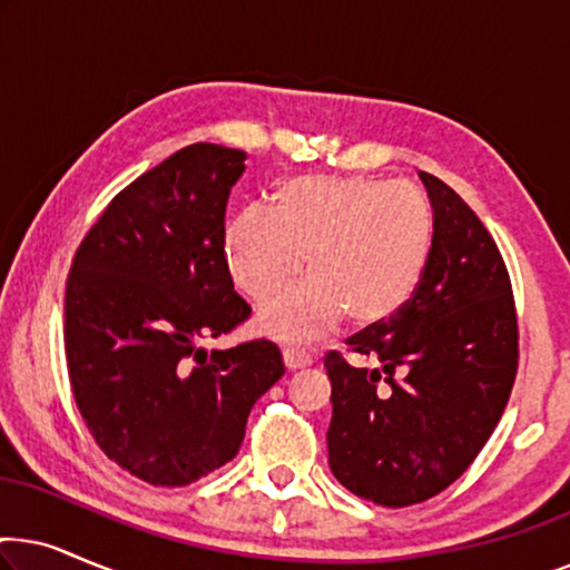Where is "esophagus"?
<instances>
[{"mask_svg": "<svg viewBox=\"0 0 570 570\" xmlns=\"http://www.w3.org/2000/svg\"><path fill=\"white\" fill-rule=\"evenodd\" d=\"M283 361L287 371H298L314 363V355L306 353V350H283Z\"/></svg>", "mask_w": 570, "mask_h": 570, "instance_id": "obj_1", "label": "esophagus"}]
</instances>
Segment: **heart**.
Instances as JSON below:
<instances>
[{"label": "heart", "instance_id": "obj_1", "mask_svg": "<svg viewBox=\"0 0 570 570\" xmlns=\"http://www.w3.org/2000/svg\"><path fill=\"white\" fill-rule=\"evenodd\" d=\"M431 207L415 186L371 176H298L272 194V213L246 207L225 230L233 283L267 301L301 277L298 291L262 308L269 337L303 342L342 316L379 326L407 306L431 254Z\"/></svg>", "mask_w": 570, "mask_h": 570}]
</instances>
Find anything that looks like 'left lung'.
I'll return each mask as SVG.
<instances>
[{
  "mask_svg": "<svg viewBox=\"0 0 570 570\" xmlns=\"http://www.w3.org/2000/svg\"><path fill=\"white\" fill-rule=\"evenodd\" d=\"M433 240L415 295L386 324L324 355L332 381L330 466L350 493L389 509L462 478L493 435L519 368L511 277L480 217L423 174Z\"/></svg>",
  "mask_w": 570,
  "mask_h": 570,
  "instance_id": "obj_1",
  "label": "left lung"
}]
</instances>
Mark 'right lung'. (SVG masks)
I'll list each match as a JSON object with an SVG mask.
<instances>
[{
  "label": "right lung",
  "instance_id": "right-lung-1",
  "mask_svg": "<svg viewBox=\"0 0 570 570\" xmlns=\"http://www.w3.org/2000/svg\"><path fill=\"white\" fill-rule=\"evenodd\" d=\"M244 150L194 142L135 178L85 233L67 277L65 355L100 451L158 488L238 454L254 402L285 373L275 342H202L248 322L225 259Z\"/></svg>",
  "mask_w": 570,
  "mask_h": 570
}]
</instances>
